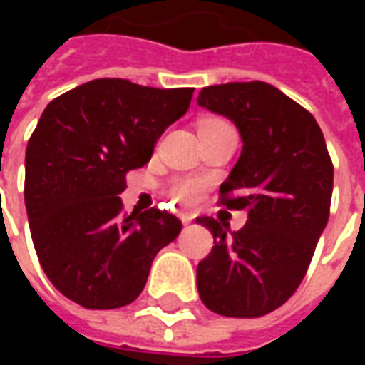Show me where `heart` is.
Instances as JSON below:
<instances>
[{
    "label": "heart",
    "mask_w": 365,
    "mask_h": 365,
    "mask_svg": "<svg viewBox=\"0 0 365 365\" xmlns=\"http://www.w3.org/2000/svg\"><path fill=\"white\" fill-rule=\"evenodd\" d=\"M199 143H201L203 150H207V144H209L215 150V156L219 160H229L232 156V152H235V146H237V136H235V130L229 125L209 123V125L201 128Z\"/></svg>",
    "instance_id": "1"
}]
</instances>
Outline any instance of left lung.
<instances>
[{
    "label": "left lung",
    "instance_id": "obj_1",
    "mask_svg": "<svg viewBox=\"0 0 365 365\" xmlns=\"http://www.w3.org/2000/svg\"><path fill=\"white\" fill-rule=\"evenodd\" d=\"M170 90L96 80L54 99L25 156V207L52 285L86 309H119L143 293L152 260L182 222L140 197L125 209V174L143 168L183 117Z\"/></svg>",
    "mask_w": 365,
    "mask_h": 365
}]
</instances>
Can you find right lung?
Instances as JSON below:
<instances>
[{
    "label": "right lung",
    "instance_id": "obj_1",
    "mask_svg": "<svg viewBox=\"0 0 365 365\" xmlns=\"http://www.w3.org/2000/svg\"><path fill=\"white\" fill-rule=\"evenodd\" d=\"M197 105L235 123L242 150L221 185L225 211L207 219L215 246L197 266L203 305L256 319L282 307L303 282L329 222L332 164L317 120L264 82L205 88Z\"/></svg>",
    "mask_w": 365,
    "mask_h": 365
}]
</instances>
